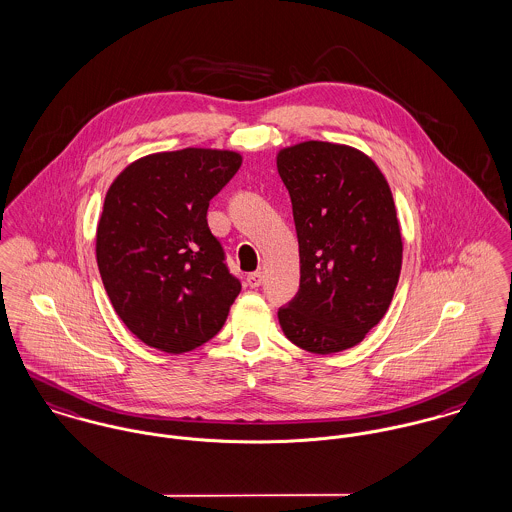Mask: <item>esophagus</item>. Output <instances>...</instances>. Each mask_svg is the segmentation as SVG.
<instances>
[{
	"mask_svg": "<svg viewBox=\"0 0 512 512\" xmlns=\"http://www.w3.org/2000/svg\"><path fill=\"white\" fill-rule=\"evenodd\" d=\"M261 282H263V275H261L259 271H255V273H249V275H247V284H249L251 288H259V286H261Z\"/></svg>",
	"mask_w": 512,
	"mask_h": 512,
	"instance_id": "esophagus-1",
	"label": "esophagus"
}]
</instances>
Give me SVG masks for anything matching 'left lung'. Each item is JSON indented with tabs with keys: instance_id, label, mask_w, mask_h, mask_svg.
<instances>
[{
	"instance_id": "8db88e82",
	"label": "left lung",
	"mask_w": 512,
	"mask_h": 512,
	"mask_svg": "<svg viewBox=\"0 0 512 512\" xmlns=\"http://www.w3.org/2000/svg\"><path fill=\"white\" fill-rule=\"evenodd\" d=\"M300 245V290L282 308L284 335L304 351L358 345L390 308L401 271L392 191L362 152L304 142L278 154Z\"/></svg>"
}]
</instances>
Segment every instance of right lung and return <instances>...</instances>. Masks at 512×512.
<instances>
[{
    "mask_svg": "<svg viewBox=\"0 0 512 512\" xmlns=\"http://www.w3.org/2000/svg\"><path fill=\"white\" fill-rule=\"evenodd\" d=\"M239 165L236 152L154 154L128 165L105 197L99 273L118 317L154 349L193 351L226 323L241 282L206 212Z\"/></svg>",
    "mask_w": 512,
    "mask_h": 512,
    "instance_id": "right-lung-1",
    "label": "right lung"
}]
</instances>
